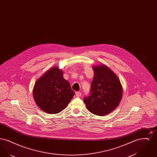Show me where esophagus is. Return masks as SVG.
I'll return each instance as SVG.
<instances>
[{
	"mask_svg": "<svg viewBox=\"0 0 157 157\" xmlns=\"http://www.w3.org/2000/svg\"><path fill=\"white\" fill-rule=\"evenodd\" d=\"M75 95H76V96L77 97H81V95H82V94H81V92H76L75 93Z\"/></svg>",
	"mask_w": 157,
	"mask_h": 157,
	"instance_id": "1",
	"label": "esophagus"
}]
</instances>
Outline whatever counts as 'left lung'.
Here are the masks:
<instances>
[{
  "mask_svg": "<svg viewBox=\"0 0 157 157\" xmlns=\"http://www.w3.org/2000/svg\"><path fill=\"white\" fill-rule=\"evenodd\" d=\"M94 79L90 96L84 98L86 108L92 113L104 116L114 110L122 97L120 79L106 65L94 66Z\"/></svg>",
  "mask_w": 157,
  "mask_h": 157,
  "instance_id": "obj_1",
  "label": "left lung"
}]
</instances>
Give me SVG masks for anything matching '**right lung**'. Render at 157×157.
Segmentation results:
<instances>
[{
    "label": "right lung",
    "mask_w": 157,
    "mask_h": 157,
    "mask_svg": "<svg viewBox=\"0 0 157 157\" xmlns=\"http://www.w3.org/2000/svg\"><path fill=\"white\" fill-rule=\"evenodd\" d=\"M63 71L51 67L35 84L33 95L37 106L44 112L56 114L63 110L75 95Z\"/></svg>",
    "instance_id": "right-lung-1"
}]
</instances>
